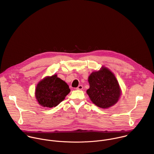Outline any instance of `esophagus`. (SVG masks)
I'll return each instance as SVG.
<instances>
[{"label":"esophagus","mask_w":154,"mask_h":154,"mask_svg":"<svg viewBox=\"0 0 154 154\" xmlns=\"http://www.w3.org/2000/svg\"><path fill=\"white\" fill-rule=\"evenodd\" d=\"M76 89H79V90H81V89H83V86L81 85H79V86L76 88Z\"/></svg>","instance_id":"esophagus-1"}]
</instances>
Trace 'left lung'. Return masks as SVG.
I'll return each instance as SVG.
<instances>
[{
    "mask_svg": "<svg viewBox=\"0 0 154 154\" xmlns=\"http://www.w3.org/2000/svg\"><path fill=\"white\" fill-rule=\"evenodd\" d=\"M89 88L87 93L91 101L98 107L107 109L114 106L121 95V89L114 75L103 66L88 78Z\"/></svg>",
    "mask_w": 154,
    "mask_h": 154,
    "instance_id": "8db88e82",
    "label": "left lung"
}]
</instances>
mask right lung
<instances>
[{
  "mask_svg": "<svg viewBox=\"0 0 154 154\" xmlns=\"http://www.w3.org/2000/svg\"><path fill=\"white\" fill-rule=\"evenodd\" d=\"M68 85L57 75L47 76L37 84L35 96L39 104L44 107L57 106L70 92Z\"/></svg>",
  "mask_w": 154,
  "mask_h": 154,
  "instance_id": "right-lung-1",
  "label": "right lung"
}]
</instances>
